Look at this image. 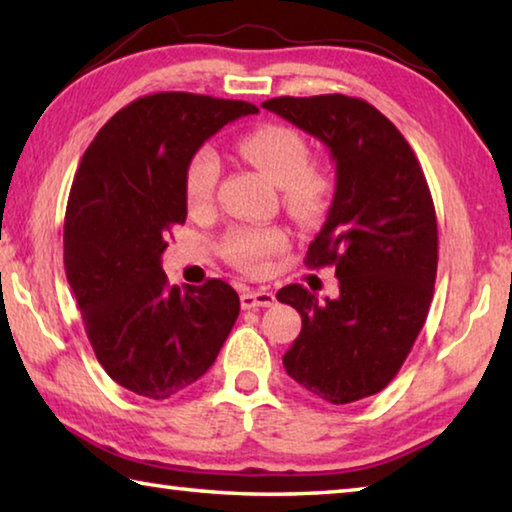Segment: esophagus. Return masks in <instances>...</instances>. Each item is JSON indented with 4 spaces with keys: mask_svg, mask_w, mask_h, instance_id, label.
<instances>
[{
    "mask_svg": "<svg viewBox=\"0 0 512 512\" xmlns=\"http://www.w3.org/2000/svg\"><path fill=\"white\" fill-rule=\"evenodd\" d=\"M273 305H275V296L266 289L241 293V307L244 309H259V307H273Z\"/></svg>",
    "mask_w": 512,
    "mask_h": 512,
    "instance_id": "esophagus-1",
    "label": "esophagus"
}]
</instances>
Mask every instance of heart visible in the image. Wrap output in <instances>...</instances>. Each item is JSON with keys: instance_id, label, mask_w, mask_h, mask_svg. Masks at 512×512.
<instances>
[{"instance_id": "heart-1", "label": "heart", "mask_w": 512, "mask_h": 512, "mask_svg": "<svg viewBox=\"0 0 512 512\" xmlns=\"http://www.w3.org/2000/svg\"><path fill=\"white\" fill-rule=\"evenodd\" d=\"M241 158L253 162L280 183L282 201L305 223L323 219L332 203L334 183L320 164L311 162L307 137L298 128L268 121L250 128L237 140ZM221 162L210 146L198 149L185 167V201L189 212H207L214 205ZM289 246L284 225H235L219 239L221 257L241 273L262 275L271 259Z\"/></svg>"}]
</instances>
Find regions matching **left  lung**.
Returning a JSON list of instances; mask_svg holds the SVG:
<instances>
[{"mask_svg":"<svg viewBox=\"0 0 512 512\" xmlns=\"http://www.w3.org/2000/svg\"><path fill=\"white\" fill-rule=\"evenodd\" d=\"M262 106L318 137L336 162L334 201L305 264L334 266L341 296L318 302L302 284L277 291L302 318L282 363L311 395L352 404L391 384L427 320L436 207L409 142L368 101L318 94Z\"/></svg>","mask_w":512,"mask_h":512,"instance_id":"left-lung-1","label":"left lung"}]
</instances>
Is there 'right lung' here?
<instances>
[{"label":"right lung","mask_w":512,"mask_h":512,"mask_svg":"<svg viewBox=\"0 0 512 512\" xmlns=\"http://www.w3.org/2000/svg\"><path fill=\"white\" fill-rule=\"evenodd\" d=\"M248 101L155 92L115 112L76 171L65 212V273L97 361L149 400L201 379L239 316L223 280L171 287L160 255L187 219L185 167Z\"/></svg>","instance_id":"right-lung-1"}]
</instances>
